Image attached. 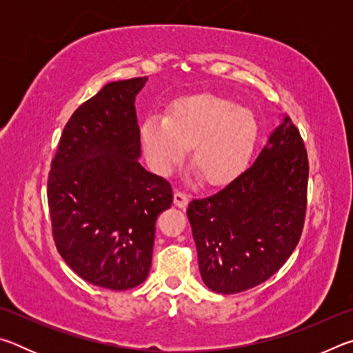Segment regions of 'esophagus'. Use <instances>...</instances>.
<instances>
[{"label":"esophagus","mask_w":353,"mask_h":353,"mask_svg":"<svg viewBox=\"0 0 353 353\" xmlns=\"http://www.w3.org/2000/svg\"><path fill=\"white\" fill-rule=\"evenodd\" d=\"M174 204L179 207V208H185L188 205V194L185 193V191H181V190H176L174 191Z\"/></svg>","instance_id":"1"}]
</instances>
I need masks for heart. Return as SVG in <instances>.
Instances as JSON below:
<instances>
[{"label": "heart", "instance_id": "b5f03b06", "mask_svg": "<svg viewBox=\"0 0 353 353\" xmlns=\"http://www.w3.org/2000/svg\"><path fill=\"white\" fill-rule=\"evenodd\" d=\"M256 119L248 107L218 94H198L172 103L166 118L149 117L141 128L149 163L168 174L191 148V163L208 185L234 179L252 154Z\"/></svg>", "mask_w": 353, "mask_h": 353}]
</instances>
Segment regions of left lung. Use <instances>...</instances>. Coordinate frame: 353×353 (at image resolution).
<instances>
[{"label": "left lung", "mask_w": 353, "mask_h": 353, "mask_svg": "<svg viewBox=\"0 0 353 353\" xmlns=\"http://www.w3.org/2000/svg\"><path fill=\"white\" fill-rule=\"evenodd\" d=\"M308 155L282 113L255 162L224 188L188 204L204 283L235 294L274 276L301 240L307 212Z\"/></svg>", "instance_id": "obj_1"}]
</instances>
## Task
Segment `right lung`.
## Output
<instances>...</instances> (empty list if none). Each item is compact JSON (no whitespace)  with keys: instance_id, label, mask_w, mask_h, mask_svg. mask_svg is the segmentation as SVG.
<instances>
[{"instance_id":"obj_1","label":"right lung","mask_w":353,"mask_h":353,"mask_svg":"<svg viewBox=\"0 0 353 353\" xmlns=\"http://www.w3.org/2000/svg\"><path fill=\"white\" fill-rule=\"evenodd\" d=\"M146 81L143 76L110 82L77 107L48 174L59 254L77 276L107 290L145 282L155 221L172 202L171 183L139 163L134 103Z\"/></svg>"}]
</instances>
